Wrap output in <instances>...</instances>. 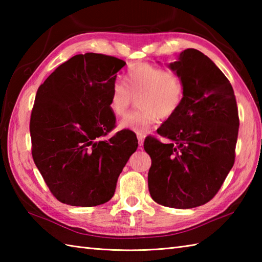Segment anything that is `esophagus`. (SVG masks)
<instances>
[{
	"instance_id": "1",
	"label": "esophagus",
	"mask_w": 262,
	"mask_h": 262,
	"mask_svg": "<svg viewBox=\"0 0 262 262\" xmlns=\"http://www.w3.org/2000/svg\"><path fill=\"white\" fill-rule=\"evenodd\" d=\"M144 138H145V135H144V134H137L138 145H140V146H143V143H144Z\"/></svg>"
}]
</instances>
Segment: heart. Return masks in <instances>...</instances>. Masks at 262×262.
I'll use <instances>...</instances> for the list:
<instances>
[{
  "label": "heart",
  "mask_w": 262,
  "mask_h": 262,
  "mask_svg": "<svg viewBox=\"0 0 262 262\" xmlns=\"http://www.w3.org/2000/svg\"><path fill=\"white\" fill-rule=\"evenodd\" d=\"M127 85L116 81L111 90L109 107L118 117L124 116L138 99V108L119 122L120 129L144 134L159 116L163 119L174 116L186 96L185 84L174 72L148 63L132 65L126 74Z\"/></svg>",
  "instance_id": "heart-1"
}]
</instances>
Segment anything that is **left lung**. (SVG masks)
I'll list each match as a JSON object with an SVG mask.
<instances>
[{
    "mask_svg": "<svg viewBox=\"0 0 262 262\" xmlns=\"http://www.w3.org/2000/svg\"><path fill=\"white\" fill-rule=\"evenodd\" d=\"M170 69L185 84L179 111L144 149L152 160L148 190L154 202L172 208H193L213 199L234 164L238 111L230 81L213 60L193 48L183 51Z\"/></svg>",
    "mask_w": 262,
    "mask_h": 262,
    "instance_id": "left-lung-1",
    "label": "left lung"
}]
</instances>
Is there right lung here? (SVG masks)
<instances>
[{
	"mask_svg": "<svg viewBox=\"0 0 262 262\" xmlns=\"http://www.w3.org/2000/svg\"><path fill=\"white\" fill-rule=\"evenodd\" d=\"M126 62L103 54L75 55L38 88L30 117L31 154L53 196L92 207L113 198L118 177L138 146L114 129L109 107L117 73Z\"/></svg>",
	"mask_w": 262,
	"mask_h": 262,
	"instance_id": "right-lung-1",
	"label": "right lung"
}]
</instances>
